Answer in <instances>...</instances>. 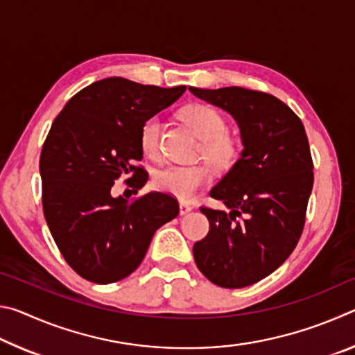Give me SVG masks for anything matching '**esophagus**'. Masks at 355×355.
I'll list each match as a JSON object with an SVG mask.
<instances>
[{"label": "esophagus", "mask_w": 355, "mask_h": 355, "mask_svg": "<svg viewBox=\"0 0 355 355\" xmlns=\"http://www.w3.org/2000/svg\"><path fill=\"white\" fill-rule=\"evenodd\" d=\"M191 211H192V207L191 205H188V203H184V202L180 203V214L184 216V214H188Z\"/></svg>", "instance_id": "34e87169"}]
</instances>
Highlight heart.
Segmentation results:
<instances>
[{"instance_id":"b5f03b06","label":"heart","mask_w":355,"mask_h":355,"mask_svg":"<svg viewBox=\"0 0 355 355\" xmlns=\"http://www.w3.org/2000/svg\"><path fill=\"white\" fill-rule=\"evenodd\" d=\"M180 117L200 137L197 156L205 158L218 171H228L235 166L243 153V137L227 128L225 116L218 107L208 103H191L180 111ZM161 119L152 116L146 119L139 133V144L146 156L159 158L161 153ZM211 169L205 163L189 166L171 164L156 171L152 183L158 191L191 200L197 192L211 182Z\"/></svg>"}]
</instances>
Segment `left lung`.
<instances>
[{
	"label": "left lung",
	"instance_id": "1",
	"mask_svg": "<svg viewBox=\"0 0 355 355\" xmlns=\"http://www.w3.org/2000/svg\"><path fill=\"white\" fill-rule=\"evenodd\" d=\"M189 91L236 119L244 150L209 192L230 213L200 207L209 232L194 244L197 268L214 285L243 288L268 277L296 248L313 188L305 128L271 94L243 87Z\"/></svg>",
	"mask_w": 355,
	"mask_h": 355
}]
</instances>
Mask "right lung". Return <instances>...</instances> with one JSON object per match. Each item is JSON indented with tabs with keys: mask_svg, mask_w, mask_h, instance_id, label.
<instances>
[{
	"mask_svg": "<svg viewBox=\"0 0 355 355\" xmlns=\"http://www.w3.org/2000/svg\"><path fill=\"white\" fill-rule=\"evenodd\" d=\"M184 91L105 78L75 94L53 122L40 152L42 207L59 252L83 279L106 285L128 277L155 232L178 216V202L164 192L128 203L111 188L127 178L137 194L146 184L142 123Z\"/></svg>",
	"mask_w": 355,
	"mask_h": 355,
	"instance_id": "add662e5",
	"label": "right lung"
}]
</instances>
